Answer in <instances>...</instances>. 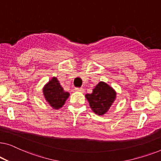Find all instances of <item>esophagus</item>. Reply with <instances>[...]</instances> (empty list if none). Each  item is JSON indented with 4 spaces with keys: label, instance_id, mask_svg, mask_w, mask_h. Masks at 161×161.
I'll use <instances>...</instances> for the list:
<instances>
[{
    "label": "esophagus",
    "instance_id": "34e87169",
    "mask_svg": "<svg viewBox=\"0 0 161 161\" xmlns=\"http://www.w3.org/2000/svg\"><path fill=\"white\" fill-rule=\"evenodd\" d=\"M75 90L76 92H84V89H83V88H75Z\"/></svg>",
    "mask_w": 161,
    "mask_h": 161
}]
</instances>
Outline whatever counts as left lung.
Instances as JSON below:
<instances>
[{"instance_id": "left-lung-1", "label": "left lung", "mask_w": 161, "mask_h": 161, "mask_svg": "<svg viewBox=\"0 0 161 161\" xmlns=\"http://www.w3.org/2000/svg\"><path fill=\"white\" fill-rule=\"evenodd\" d=\"M92 111L98 115H103L110 108L116 98V92L107 83L100 82L91 94H86Z\"/></svg>"}]
</instances>
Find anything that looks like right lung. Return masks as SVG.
<instances>
[{
    "instance_id": "right-lung-1",
    "label": "right lung",
    "mask_w": 161,
    "mask_h": 161,
    "mask_svg": "<svg viewBox=\"0 0 161 161\" xmlns=\"http://www.w3.org/2000/svg\"><path fill=\"white\" fill-rule=\"evenodd\" d=\"M43 92L47 102L55 109L62 107L69 96V92L64 91L56 78H53L49 81L44 88Z\"/></svg>"
}]
</instances>
